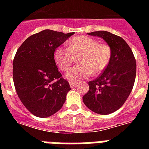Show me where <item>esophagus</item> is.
Listing matches in <instances>:
<instances>
[{"label":"esophagus","instance_id":"34e87169","mask_svg":"<svg viewBox=\"0 0 149 149\" xmlns=\"http://www.w3.org/2000/svg\"><path fill=\"white\" fill-rule=\"evenodd\" d=\"M77 83H74V82H70V86L71 88H74L75 86H77Z\"/></svg>","mask_w":149,"mask_h":149}]
</instances>
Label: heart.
<instances>
[{"label":"heart","instance_id":"obj_1","mask_svg":"<svg viewBox=\"0 0 149 149\" xmlns=\"http://www.w3.org/2000/svg\"><path fill=\"white\" fill-rule=\"evenodd\" d=\"M68 49L58 47L54 52V59L58 69L65 71L78 58L79 65L68 70L65 77L77 82L87 78L93 73L104 71L111 60L112 50L107 44H100L97 39L88 36H77L68 41Z\"/></svg>","mask_w":149,"mask_h":149}]
</instances>
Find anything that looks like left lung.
Returning a JSON list of instances; mask_svg holds the SVG:
<instances>
[{"instance_id":"1","label":"left lung","mask_w":149,"mask_h":149,"mask_svg":"<svg viewBox=\"0 0 149 149\" xmlns=\"http://www.w3.org/2000/svg\"><path fill=\"white\" fill-rule=\"evenodd\" d=\"M104 39L112 50L107 67L93 81L83 97L84 104L99 114H109L121 107L132 92L136 76V61L122 38L106 31L88 33Z\"/></svg>"}]
</instances>
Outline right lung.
I'll list each match as a JSON object with an SVG mask.
<instances>
[{
    "instance_id": "add662e5",
    "label": "right lung",
    "mask_w": 149,
    "mask_h": 149,
    "mask_svg": "<svg viewBox=\"0 0 149 149\" xmlns=\"http://www.w3.org/2000/svg\"><path fill=\"white\" fill-rule=\"evenodd\" d=\"M73 34L43 30L27 38L15 54V90L24 106L36 117L47 118L59 111L71 90L58 72L54 52Z\"/></svg>"
}]
</instances>
